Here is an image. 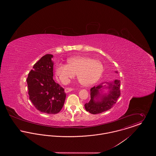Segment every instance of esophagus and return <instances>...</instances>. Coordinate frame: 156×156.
I'll list each match as a JSON object with an SVG mask.
<instances>
[{
  "label": "esophagus",
  "mask_w": 156,
  "mask_h": 156,
  "mask_svg": "<svg viewBox=\"0 0 156 156\" xmlns=\"http://www.w3.org/2000/svg\"><path fill=\"white\" fill-rule=\"evenodd\" d=\"M73 89H72V88H66V89H65V92L67 93V92H71V90H73Z\"/></svg>",
  "instance_id": "obj_1"
}]
</instances>
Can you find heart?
<instances>
[{
  "mask_svg": "<svg viewBox=\"0 0 156 156\" xmlns=\"http://www.w3.org/2000/svg\"><path fill=\"white\" fill-rule=\"evenodd\" d=\"M55 74L62 83H67L75 74L79 82L85 86L95 83L102 74L101 63L88 57L76 56L67 59V64H58Z\"/></svg>",
  "mask_w": 156,
  "mask_h": 156,
  "instance_id": "obj_1",
  "label": "heart"
}]
</instances>
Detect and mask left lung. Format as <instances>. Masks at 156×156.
Returning a JSON list of instances; mask_svg holds the SVG:
<instances>
[{
	"label": "left lung",
	"instance_id": "left-lung-1",
	"mask_svg": "<svg viewBox=\"0 0 156 156\" xmlns=\"http://www.w3.org/2000/svg\"><path fill=\"white\" fill-rule=\"evenodd\" d=\"M120 82L119 80H115L92 87L90 89V100L85 105L86 111L92 114H97L111 109L120 96ZM105 88L109 89V92L103 94L102 89Z\"/></svg>",
	"mask_w": 156,
	"mask_h": 156
}]
</instances>
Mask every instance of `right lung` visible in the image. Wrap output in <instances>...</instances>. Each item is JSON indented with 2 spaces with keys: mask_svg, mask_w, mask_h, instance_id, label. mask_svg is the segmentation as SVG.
I'll list each match as a JSON object with an SVG mask.
<instances>
[{
  "mask_svg": "<svg viewBox=\"0 0 156 156\" xmlns=\"http://www.w3.org/2000/svg\"><path fill=\"white\" fill-rule=\"evenodd\" d=\"M52 55L43 56L33 66L27 78L29 99L39 111L56 114L62 109L66 94L53 77Z\"/></svg>",
  "mask_w": 156,
  "mask_h": 156,
  "instance_id": "obj_1",
  "label": "right lung"
}]
</instances>
